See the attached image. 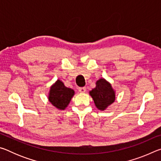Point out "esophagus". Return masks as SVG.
I'll list each match as a JSON object with an SVG mask.
<instances>
[{"label": "esophagus", "mask_w": 161, "mask_h": 161, "mask_svg": "<svg viewBox=\"0 0 161 161\" xmlns=\"http://www.w3.org/2000/svg\"><path fill=\"white\" fill-rule=\"evenodd\" d=\"M78 90L81 93H84V92H86V87H80V88L78 89Z\"/></svg>", "instance_id": "1"}]
</instances>
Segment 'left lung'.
<instances>
[{
    "label": "left lung",
    "instance_id": "8db88e82",
    "mask_svg": "<svg viewBox=\"0 0 161 161\" xmlns=\"http://www.w3.org/2000/svg\"><path fill=\"white\" fill-rule=\"evenodd\" d=\"M89 94L93 99L96 107L100 111H104L116 99L115 91L111 84L103 78L97 81L96 87L89 92Z\"/></svg>",
    "mask_w": 161,
    "mask_h": 161
}]
</instances>
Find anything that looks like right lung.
<instances>
[{
    "instance_id": "add662e5",
    "label": "right lung",
    "mask_w": 161,
    "mask_h": 161,
    "mask_svg": "<svg viewBox=\"0 0 161 161\" xmlns=\"http://www.w3.org/2000/svg\"><path fill=\"white\" fill-rule=\"evenodd\" d=\"M74 94L75 91L73 89L66 87L62 81L58 80L50 87L49 102L58 109L64 110L69 103Z\"/></svg>"
}]
</instances>
